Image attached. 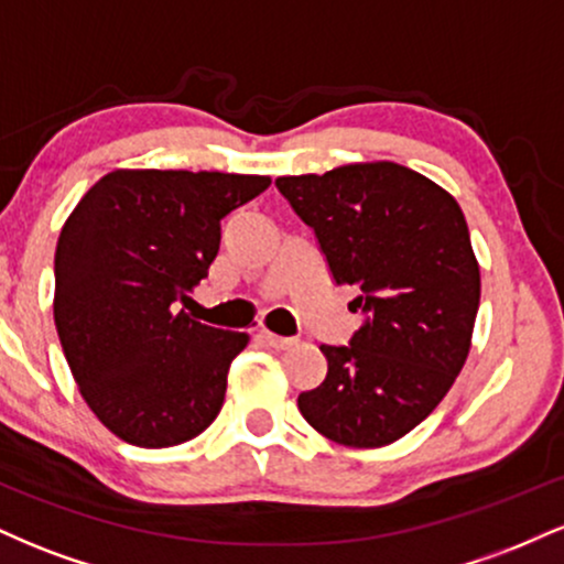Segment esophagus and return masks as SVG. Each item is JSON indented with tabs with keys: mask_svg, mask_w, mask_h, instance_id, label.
<instances>
[{
	"mask_svg": "<svg viewBox=\"0 0 564 564\" xmlns=\"http://www.w3.org/2000/svg\"><path fill=\"white\" fill-rule=\"evenodd\" d=\"M260 336L264 341H268L270 347H275V349H286V347L294 345V339H291V336H278L273 332H262Z\"/></svg>",
	"mask_w": 564,
	"mask_h": 564,
	"instance_id": "obj_1",
	"label": "esophagus"
}]
</instances>
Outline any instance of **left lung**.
Segmentation results:
<instances>
[{
	"label": "left lung",
	"instance_id": "1",
	"mask_svg": "<svg viewBox=\"0 0 564 564\" xmlns=\"http://www.w3.org/2000/svg\"><path fill=\"white\" fill-rule=\"evenodd\" d=\"M275 185L313 228L336 286L358 294L349 310L364 315L349 345H321L326 379L296 405L334 443L390 445L435 411L469 355L480 264L462 206L394 161Z\"/></svg>",
	"mask_w": 564,
	"mask_h": 564
}]
</instances>
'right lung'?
Instances as JSON below:
<instances>
[{
    "label": "right lung",
    "instance_id": "1",
    "mask_svg": "<svg viewBox=\"0 0 564 564\" xmlns=\"http://www.w3.org/2000/svg\"><path fill=\"white\" fill-rule=\"evenodd\" d=\"M262 174L116 170L84 193L55 249V326L82 398L116 437L170 448L217 419L249 336L177 304L209 275L219 223Z\"/></svg>",
    "mask_w": 564,
    "mask_h": 564
}]
</instances>
